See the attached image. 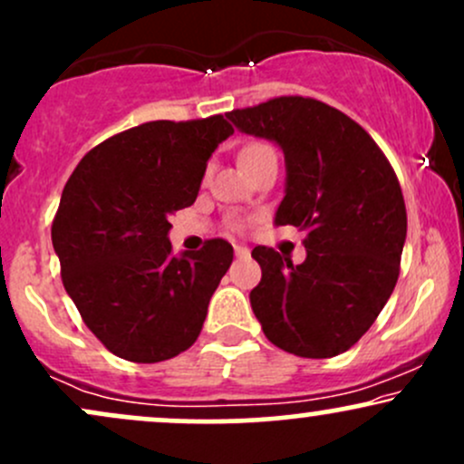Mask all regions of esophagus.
<instances>
[{"label":"esophagus","mask_w":464,"mask_h":464,"mask_svg":"<svg viewBox=\"0 0 464 464\" xmlns=\"http://www.w3.org/2000/svg\"><path fill=\"white\" fill-rule=\"evenodd\" d=\"M233 248H236V257H239V259L248 257V255H250V250L246 246H242V244H236V246H233Z\"/></svg>","instance_id":"obj_1"}]
</instances>
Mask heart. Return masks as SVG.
<instances>
[{
	"label": "heart",
	"instance_id": "obj_1",
	"mask_svg": "<svg viewBox=\"0 0 464 464\" xmlns=\"http://www.w3.org/2000/svg\"><path fill=\"white\" fill-rule=\"evenodd\" d=\"M270 152H275V148L270 146V143H266V141H250L248 146H244L242 152H239V163H242L244 168H246V165L255 163V161H257V159H262V157H266V154H270Z\"/></svg>",
	"mask_w": 464,
	"mask_h": 464
}]
</instances>
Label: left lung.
<instances>
[{"label": "left lung", "instance_id": "1", "mask_svg": "<svg viewBox=\"0 0 464 464\" xmlns=\"http://www.w3.org/2000/svg\"><path fill=\"white\" fill-rule=\"evenodd\" d=\"M242 132L284 148L287 185L276 225L305 231V262L255 246L262 281L250 305L275 347L334 358L369 332L391 299L406 242L395 169L343 111L303 95L227 113Z\"/></svg>", "mask_w": 464, "mask_h": 464}]
</instances>
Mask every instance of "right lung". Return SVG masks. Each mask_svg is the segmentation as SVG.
Listing matches in <instances>:
<instances>
[{"instance_id": "add662e5", "label": "right lung", "mask_w": 464, "mask_h": 464, "mask_svg": "<svg viewBox=\"0 0 464 464\" xmlns=\"http://www.w3.org/2000/svg\"><path fill=\"white\" fill-rule=\"evenodd\" d=\"M228 135L225 115L146 121L92 148L69 177L52 222L63 285L117 358L152 364L198 338L233 246L214 237L174 257L168 218L194 205Z\"/></svg>"}]
</instances>
